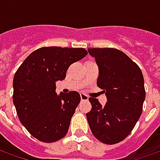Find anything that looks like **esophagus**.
Returning a JSON list of instances; mask_svg holds the SVG:
<instances>
[{"instance_id": "esophagus-1", "label": "esophagus", "mask_w": 160, "mask_h": 160, "mask_svg": "<svg viewBox=\"0 0 160 160\" xmlns=\"http://www.w3.org/2000/svg\"><path fill=\"white\" fill-rule=\"evenodd\" d=\"M88 98H89L87 97V95H86V94L80 93V99H81V100L87 101V100H88Z\"/></svg>"}]
</instances>
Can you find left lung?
Returning a JSON list of instances; mask_svg holds the SVG:
<instances>
[{
  "instance_id": "left-lung-1",
  "label": "left lung",
  "mask_w": 160,
  "mask_h": 160,
  "mask_svg": "<svg viewBox=\"0 0 160 160\" xmlns=\"http://www.w3.org/2000/svg\"><path fill=\"white\" fill-rule=\"evenodd\" d=\"M98 67L97 86L105 92L104 105L90 98L87 118L98 141L112 145L123 141L135 126L146 98L141 68L122 51L111 48L88 49Z\"/></svg>"
}]
</instances>
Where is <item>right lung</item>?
<instances>
[{
    "label": "right lung",
    "instance_id": "1",
    "mask_svg": "<svg viewBox=\"0 0 160 160\" xmlns=\"http://www.w3.org/2000/svg\"><path fill=\"white\" fill-rule=\"evenodd\" d=\"M87 55L83 48L42 47L23 62L13 77L12 102L20 122L42 142H55L68 133L80 102L79 92H56V82L68 67Z\"/></svg>",
    "mask_w": 160,
    "mask_h": 160
}]
</instances>
